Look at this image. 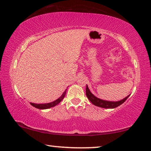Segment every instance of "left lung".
Listing matches in <instances>:
<instances>
[{
    "label": "left lung",
    "instance_id": "8db88e82",
    "mask_svg": "<svg viewBox=\"0 0 151 151\" xmlns=\"http://www.w3.org/2000/svg\"><path fill=\"white\" fill-rule=\"evenodd\" d=\"M86 96L92 104L95 106H97L98 107L104 108V109H114V108L117 107L121 104H122L129 96V95L124 99H123V100H121L120 101H118V102H109V101L102 100H101V99L96 98L95 96H93V94L91 93V91H89L87 85L86 86Z\"/></svg>",
    "mask_w": 151,
    "mask_h": 151
}]
</instances>
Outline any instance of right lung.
I'll use <instances>...</instances> for the list:
<instances>
[{
	"label": "right lung",
	"mask_w": 151,
	"mask_h": 151,
	"mask_svg": "<svg viewBox=\"0 0 151 151\" xmlns=\"http://www.w3.org/2000/svg\"><path fill=\"white\" fill-rule=\"evenodd\" d=\"M66 90H65V91L63 93L62 95L60 96V97L57 99V100L53 101L52 102H50V103H47V104H34V103H30V104L33 106L34 107L37 108V109H49V108H51V107H53L56 106L57 104H59V103L61 102V101L63 100V98H64L65 95H66Z\"/></svg>",
	"instance_id": "1"
}]
</instances>
